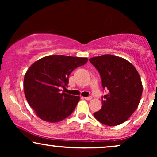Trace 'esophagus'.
<instances>
[{
	"label": "esophagus",
	"instance_id": "esophagus-1",
	"mask_svg": "<svg viewBox=\"0 0 157 157\" xmlns=\"http://www.w3.org/2000/svg\"><path fill=\"white\" fill-rule=\"evenodd\" d=\"M84 98L86 100H88V101H90L92 99V96H88V97H84Z\"/></svg>",
	"mask_w": 157,
	"mask_h": 157
}]
</instances>
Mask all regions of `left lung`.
<instances>
[{
  "label": "left lung",
  "mask_w": 157,
  "mask_h": 157,
  "mask_svg": "<svg viewBox=\"0 0 157 157\" xmlns=\"http://www.w3.org/2000/svg\"><path fill=\"white\" fill-rule=\"evenodd\" d=\"M99 72L102 87L108 94L102 96V107L94 117L107 126L125 122L136 111L143 87L141 78L130 62L116 56L106 54L89 59Z\"/></svg>",
  "instance_id": "1"
}]
</instances>
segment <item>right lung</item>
Masks as SVG:
<instances>
[{"label":"right lung","mask_w":157,"mask_h":157,"mask_svg":"<svg viewBox=\"0 0 157 157\" xmlns=\"http://www.w3.org/2000/svg\"><path fill=\"white\" fill-rule=\"evenodd\" d=\"M87 61V58L52 55L30 66L24 76V94L40 119L56 123L71 114L80 97L61 92V88L68 86L71 73Z\"/></svg>","instance_id":"right-lung-1"}]
</instances>
